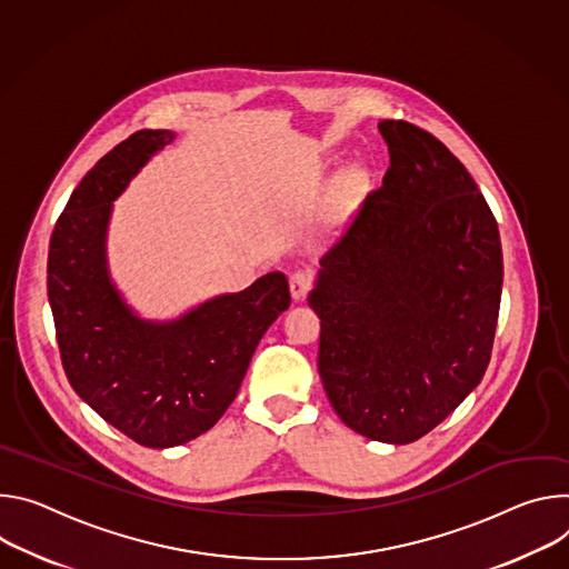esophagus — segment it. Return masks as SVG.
<instances>
[{
	"instance_id": "obj_1",
	"label": "esophagus",
	"mask_w": 569,
	"mask_h": 569,
	"mask_svg": "<svg viewBox=\"0 0 569 569\" xmlns=\"http://www.w3.org/2000/svg\"><path fill=\"white\" fill-rule=\"evenodd\" d=\"M311 282H313V276H311L309 271H296V273H291V278H289L291 298H293L296 302L305 300V296H307L309 289H311Z\"/></svg>"
}]
</instances>
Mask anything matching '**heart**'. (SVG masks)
I'll list each match as a JSON object with an SVG mask.
<instances>
[{"instance_id":"obj_1","label":"heart","mask_w":569,"mask_h":569,"mask_svg":"<svg viewBox=\"0 0 569 569\" xmlns=\"http://www.w3.org/2000/svg\"><path fill=\"white\" fill-rule=\"evenodd\" d=\"M355 182H357V173H355V171H348V173L343 176V184H346V187H355Z\"/></svg>"}]
</instances>
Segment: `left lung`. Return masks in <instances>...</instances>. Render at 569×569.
<instances>
[{
	"mask_svg": "<svg viewBox=\"0 0 569 569\" xmlns=\"http://www.w3.org/2000/svg\"><path fill=\"white\" fill-rule=\"evenodd\" d=\"M391 167L321 258L307 302L319 375L357 433L407 446L481 382L499 298L497 221L468 169L431 133L380 121Z\"/></svg>",
	"mask_w": 569,
	"mask_h": 569,
	"instance_id": "8db88e82",
	"label": "left lung"
}]
</instances>
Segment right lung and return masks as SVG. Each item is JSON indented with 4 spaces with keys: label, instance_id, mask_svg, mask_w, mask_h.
Wrapping results in <instances>:
<instances>
[{
    "label": "right lung",
    "instance_id": "1",
    "mask_svg": "<svg viewBox=\"0 0 569 569\" xmlns=\"http://www.w3.org/2000/svg\"><path fill=\"white\" fill-rule=\"evenodd\" d=\"M173 138L147 129L106 153L58 217L47 262L56 339L72 389L114 429L156 450L214 427L260 339L291 302L280 271L171 321L142 319L123 300L106 250L112 201Z\"/></svg>",
    "mask_w": 569,
    "mask_h": 569
}]
</instances>
